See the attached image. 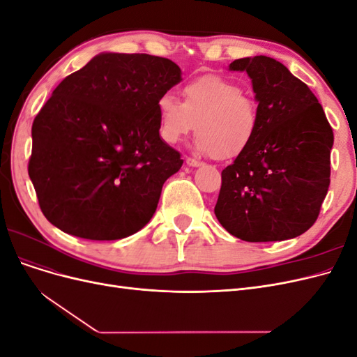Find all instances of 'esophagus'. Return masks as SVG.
<instances>
[{
	"instance_id": "1",
	"label": "esophagus",
	"mask_w": 357,
	"mask_h": 357,
	"mask_svg": "<svg viewBox=\"0 0 357 357\" xmlns=\"http://www.w3.org/2000/svg\"><path fill=\"white\" fill-rule=\"evenodd\" d=\"M186 164H188L189 167L197 168V167H201V165H202V162H199V160H197V159H193V158H188V159H186Z\"/></svg>"
}]
</instances>
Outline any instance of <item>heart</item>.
Listing matches in <instances>:
<instances>
[{
	"label": "heart",
	"mask_w": 357,
	"mask_h": 357,
	"mask_svg": "<svg viewBox=\"0 0 357 357\" xmlns=\"http://www.w3.org/2000/svg\"><path fill=\"white\" fill-rule=\"evenodd\" d=\"M183 102L165 93L158 101L160 138L176 144L195 128L193 143L199 153L218 160L241 156L259 129L257 104L244 89L219 75H202L183 86Z\"/></svg>",
	"instance_id": "heart-1"
}]
</instances>
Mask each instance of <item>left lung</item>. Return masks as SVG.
<instances>
[{
  "instance_id": "left-lung-1",
  "label": "left lung",
  "mask_w": 357,
  "mask_h": 357,
  "mask_svg": "<svg viewBox=\"0 0 357 357\" xmlns=\"http://www.w3.org/2000/svg\"><path fill=\"white\" fill-rule=\"evenodd\" d=\"M252 79L259 110L255 142L222 171L214 214L248 243L283 241L308 231L331 183L333 132L316 95L282 62L235 59Z\"/></svg>"
}]
</instances>
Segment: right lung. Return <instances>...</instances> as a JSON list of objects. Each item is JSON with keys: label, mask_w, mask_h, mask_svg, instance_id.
I'll return each mask as SVG.
<instances>
[{"label": "right lung", "mask_w": 357, "mask_h": 357, "mask_svg": "<svg viewBox=\"0 0 357 357\" xmlns=\"http://www.w3.org/2000/svg\"><path fill=\"white\" fill-rule=\"evenodd\" d=\"M180 82L167 58L100 53L58 84L32 123L28 164L52 225L95 241L144 228L183 165L158 119L159 98Z\"/></svg>", "instance_id": "right-lung-1"}]
</instances>
